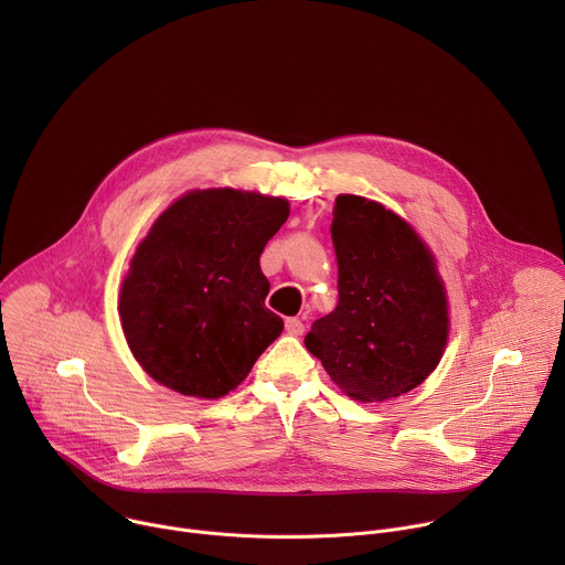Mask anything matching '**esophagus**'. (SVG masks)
Wrapping results in <instances>:
<instances>
[{"instance_id": "1", "label": "esophagus", "mask_w": 565, "mask_h": 565, "mask_svg": "<svg viewBox=\"0 0 565 565\" xmlns=\"http://www.w3.org/2000/svg\"><path fill=\"white\" fill-rule=\"evenodd\" d=\"M286 333H288V335H295V338H299V335L303 333V324H301L299 319L290 317V319H286Z\"/></svg>"}]
</instances>
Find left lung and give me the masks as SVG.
Segmentation results:
<instances>
[{
    "instance_id": "left-lung-1",
    "label": "left lung",
    "mask_w": 565,
    "mask_h": 565,
    "mask_svg": "<svg viewBox=\"0 0 565 565\" xmlns=\"http://www.w3.org/2000/svg\"><path fill=\"white\" fill-rule=\"evenodd\" d=\"M331 234L340 301L303 344L351 399L405 395L436 371L449 340L436 257L409 221L358 194L335 199Z\"/></svg>"
}]
</instances>
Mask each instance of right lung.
Instances as JSON below:
<instances>
[{
    "label": "right lung",
    "instance_id": "obj_1",
    "mask_svg": "<svg viewBox=\"0 0 565 565\" xmlns=\"http://www.w3.org/2000/svg\"><path fill=\"white\" fill-rule=\"evenodd\" d=\"M288 214V199L234 188L190 190L158 214L118 295L127 347L151 380L216 399L248 377L284 331L259 257Z\"/></svg>",
    "mask_w": 565,
    "mask_h": 565
}]
</instances>
